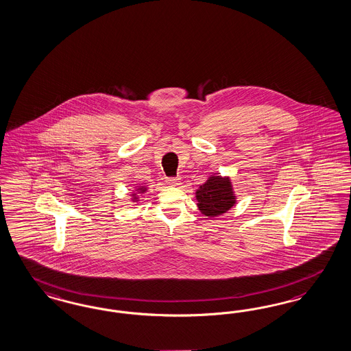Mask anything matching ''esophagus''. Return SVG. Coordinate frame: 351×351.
<instances>
[{"label": "esophagus", "instance_id": "34e87169", "mask_svg": "<svg viewBox=\"0 0 351 351\" xmlns=\"http://www.w3.org/2000/svg\"><path fill=\"white\" fill-rule=\"evenodd\" d=\"M167 184L169 185H173V186H176V185H179L180 184V179L179 178H167Z\"/></svg>", "mask_w": 351, "mask_h": 351}]
</instances>
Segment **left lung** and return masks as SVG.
<instances>
[{
    "mask_svg": "<svg viewBox=\"0 0 351 351\" xmlns=\"http://www.w3.org/2000/svg\"><path fill=\"white\" fill-rule=\"evenodd\" d=\"M195 197L201 213L210 218L227 213L236 202L230 178L220 176H211L199 186L195 192Z\"/></svg>",
    "mask_w": 351,
    "mask_h": 351,
    "instance_id": "obj_1",
    "label": "left lung"
}]
</instances>
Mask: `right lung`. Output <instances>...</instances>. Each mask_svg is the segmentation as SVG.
<instances>
[{
	"mask_svg": "<svg viewBox=\"0 0 351 351\" xmlns=\"http://www.w3.org/2000/svg\"><path fill=\"white\" fill-rule=\"evenodd\" d=\"M140 191H141V192H145V191H146L145 186H143V188H140Z\"/></svg>",
	"mask_w": 351,
	"mask_h": 351,
	"instance_id": "1",
	"label": "right lung"
}]
</instances>
